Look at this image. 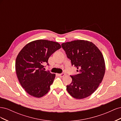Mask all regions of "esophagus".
I'll return each instance as SVG.
<instances>
[{"label":"esophagus","instance_id":"esophagus-1","mask_svg":"<svg viewBox=\"0 0 121 121\" xmlns=\"http://www.w3.org/2000/svg\"><path fill=\"white\" fill-rule=\"evenodd\" d=\"M65 75V74H64V73H61V74H58V76L60 77H63Z\"/></svg>","mask_w":121,"mask_h":121}]
</instances>
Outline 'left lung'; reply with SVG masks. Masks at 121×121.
Returning a JSON list of instances; mask_svg holds the SVG:
<instances>
[{"mask_svg":"<svg viewBox=\"0 0 121 121\" xmlns=\"http://www.w3.org/2000/svg\"><path fill=\"white\" fill-rule=\"evenodd\" d=\"M61 46L78 72L70 76L72 82L67 85L68 92L76 99L90 96L97 89L104 75L105 66L102 53L93 43L82 40L63 43Z\"/></svg>","mask_w":121,"mask_h":121,"instance_id":"8db88e82","label":"left lung"}]
</instances>
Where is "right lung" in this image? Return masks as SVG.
I'll list each match as a JSON object with an SVG mask.
<instances>
[{
    "instance_id": "right-lung-1",
    "label": "right lung",
    "mask_w": 121,
    "mask_h": 121,
    "mask_svg": "<svg viewBox=\"0 0 121 121\" xmlns=\"http://www.w3.org/2000/svg\"><path fill=\"white\" fill-rule=\"evenodd\" d=\"M61 48L59 43L37 40L26 45L18 54L16 71L21 86L31 96L41 97L50 90L56 74L45 71L51 55Z\"/></svg>"
}]
</instances>
